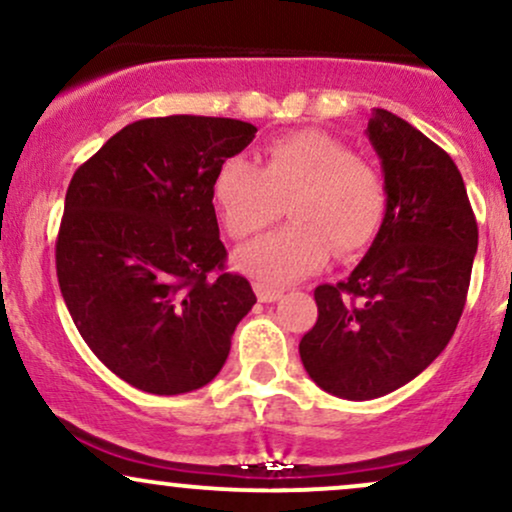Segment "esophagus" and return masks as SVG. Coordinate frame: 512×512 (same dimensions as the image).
Masks as SVG:
<instances>
[{"mask_svg": "<svg viewBox=\"0 0 512 512\" xmlns=\"http://www.w3.org/2000/svg\"><path fill=\"white\" fill-rule=\"evenodd\" d=\"M255 293L260 298V303H274L281 298L279 289H272V286H264V284H255Z\"/></svg>", "mask_w": 512, "mask_h": 512, "instance_id": "esophagus-1", "label": "esophagus"}]
</instances>
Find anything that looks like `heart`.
I'll list each match as a JSON object with an SVG mask.
<instances>
[{
  "label": "heart",
  "instance_id": "heart-1",
  "mask_svg": "<svg viewBox=\"0 0 512 512\" xmlns=\"http://www.w3.org/2000/svg\"><path fill=\"white\" fill-rule=\"evenodd\" d=\"M214 202L228 236L245 240L289 211L291 226L238 252L240 272L264 286H284L317 272L330 257L373 240L387 187L373 163L322 132H296L264 149L262 166L243 156L221 163Z\"/></svg>",
  "mask_w": 512,
  "mask_h": 512
}]
</instances>
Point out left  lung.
<instances>
[{
    "mask_svg": "<svg viewBox=\"0 0 512 512\" xmlns=\"http://www.w3.org/2000/svg\"><path fill=\"white\" fill-rule=\"evenodd\" d=\"M366 134L385 175L383 223L349 279L317 286V322L298 344L310 378L356 402L407 385L448 346L479 245L460 170L438 144L383 108Z\"/></svg>",
    "mask_w": 512,
    "mask_h": 512,
    "instance_id": "left-lung-1",
    "label": "left lung"
}]
</instances>
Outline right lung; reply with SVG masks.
I'll use <instances>...</instances> for the list:
<instances>
[{
    "mask_svg": "<svg viewBox=\"0 0 512 512\" xmlns=\"http://www.w3.org/2000/svg\"><path fill=\"white\" fill-rule=\"evenodd\" d=\"M257 127L231 117L132 122L74 173L55 260L88 349L137 390L182 395L219 375L257 303L223 272L214 178Z\"/></svg>",
    "mask_w": 512,
    "mask_h": 512,
    "instance_id": "1",
    "label": "right lung"
}]
</instances>
